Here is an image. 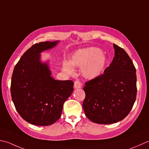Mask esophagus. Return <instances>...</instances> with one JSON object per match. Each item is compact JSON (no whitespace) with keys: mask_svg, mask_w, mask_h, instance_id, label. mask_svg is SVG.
<instances>
[{"mask_svg":"<svg viewBox=\"0 0 149 149\" xmlns=\"http://www.w3.org/2000/svg\"><path fill=\"white\" fill-rule=\"evenodd\" d=\"M81 87V84L80 81L77 80L74 81V89H78V88H80Z\"/></svg>","mask_w":149,"mask_h":149,"instance_id":"34e87169","label":"esophagus"}]
</instances>
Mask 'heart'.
Returning <instances> with one entry per match:
<instances>
[{
  "label": "heart",
  "mask_w": 149,
  "mask_h": 149,
  "mask_svg": "<svg viewBox=\"0 0 149 149\" xmlns=\"http://www.w3.org/2000/svg\"><path fill=\"white\" fill-rule=\"evenodd\" d=\"M107 64V58L97 47H87L77 51L72 54L70 62L64 61L63 71L68 74L74 73L72 66L81 68V73L85 78L93 80L100 77Z\"/></svg>",
  "instance_id": "heart-1"
}]
</instances>
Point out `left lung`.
<instances>
[{
    "label": "left lung",
    "mask_w": 149,
    "mask_h": 149,
    "mask_svg": "<svg viewBox=\"0 0 149 149\" xmlns=\"http://www.w3.org/2000/svg\"><path fill=\"white\" fill-rule=\"evenodd\" d=\"M114 57L104 74L87 81L83 109L88 119L98 124L123 120L136 101V68L125 51L113 44Z\"/></svg>",
    "instance_id": "left-lung-1"
}]
</instances>
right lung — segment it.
I'll use <instances>...</instances> for the list:
<instances>
[{
	"label": "right lung",
	"mask_w": 149,
	"mask_h": 149,
	"mask_svg": "<svg viewBox=\"0 0 149 149\" xmlns=\"http://www.w3.org/2000/svg\"><path fill=\"white\" fill-rule=\"evenodd\" d=\"M59 42L32 45L14 68L12 100L20 116L32 125L46 126L56 122L61 116L63 104L73 92V81L54 80L48 62L40 60L42 51L52 49Z\"/></svg>",
	"instance_id": "obj_1"
}]
</instances>
